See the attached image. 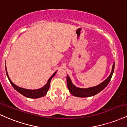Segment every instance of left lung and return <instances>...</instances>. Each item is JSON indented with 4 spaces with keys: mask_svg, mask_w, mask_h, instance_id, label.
I'll return each mask as SVG.
<instances>
[{
    "mask_svg": "<svg viewBox=\"0 0 127 127\" xmlns=\"http://www.w3.org/2000/svg\"><path fill=\"white\" fill-rule=\"evenodd\" d=\"M114 67H115V63L113 64L112 70L111 74H110L109 76L106 80L103 81L102 83L99 84V85H97L96 86L92 87V88L87 89L79 88L74 86L72 83V82H71V80H70V77H68V76H67V88L68 89V91H69L70 94L71 95H73L74 96L77 97H86L95 95L98 94L99 92H100V91H102L103 89L106 88V86L109 83L110 80H111V78H112L113 73H114Z\"/></svg>",
    "mask_w": 127,
    "mask_h": 127,
    "instance_id": "obj_1",
    "label": "left lung"
}]
</instances>
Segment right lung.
<instances>
[{"label":"right lung","mask_w":127,"mask_h":127,"mask_svg":"<svg viewBox=\"0 0 127 127\" xmlns=\"http://www.w3.org/2000/svg\"><path fill=\"white\" fill-rule=\"evenodd\" d=\"M57 71H56L54 74L52 75V76L48 79V82L46 85H45L44 87H42V88L39 89H36V90H29V89H26L20 88L15 85L14 83H12V82L10 80L8 74H7L6 67V75L7 76V78H8L9 80L10 83H11L12 86L13 87V88L15 89L16 91H17L18 92L20 93L21 94H22V95H24V96L29 97V98H38V97H41L42 96H44L45 95L47 94V92H48L49 88H50V82H51V79L55 76L56 73Z\"/></svg>","instance_id":"right-lung-1"}]
</instances>
